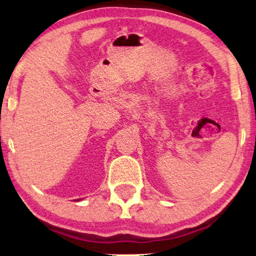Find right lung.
I'll list each match as a JSON object with an SVG mask.
<instances>
[{"label": "right lung", "instance_id": "obj_1", "mask_svg": "<svg viewBox=\"0 0 256 256\" xmlns=\"http://www.w3.org/2000/svg\"><path fill=\"white\" fill-rule=\"evenodd\" d=\"M78 201H79V200H78Z\"/></svg>", "mask_w": 256, "mask_h": 256}]
</instances>
